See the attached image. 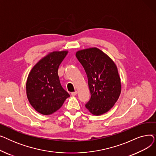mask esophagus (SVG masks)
Returning a JSON list of instances; mask_svg holds the SVG:
<instances>
[{
  "label": "esophagus",
  "mask_w": 156,
  "mask_h": 156,
  "mask_svg": "<svg viewBox=\"0 0 156 156\" xmlns=\"http://www.w3.org/2000/svg\"><path fill=\"white\" fill-rule=\"evenodd\" d=\"M77 94H78V92H77V91H75V92H72V93H71V95H72V96H75Z\"/></svg>",
  "instance_id": "obj_1"
}]
</instances>
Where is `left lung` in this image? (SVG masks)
<instances>
[{
	"mask_svg": "<svg viewBox=\"0 0 156 156\" xmlns=\"http://www.w3.org/2000/svg\"><path fill=\"white\" fill-rule=\"evenodd\" d=\"M76 57L87 73L91 94L85 107L94 115H102L113 107L121 94V83L116 65L97 47L78 51Z\"/></svg>",
	"mask_w": 156,
	"mask_h": 156,
	"instance_id": "8db88e82",
	"label": "left lung"
}]
</instances>
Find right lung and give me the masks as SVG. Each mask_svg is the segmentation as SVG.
<instances>
[{"label": "right lung", "instance_id": "1", "mask_svg": "<svg viewBox=\"0 0 156 156\" xmlns=\"http://www.w3.org/2000/svg\"><path fill=\"white\" fill-rule=\"evenodd\" d=\"M68 51L48 52L32 68L27 81V95L40 114L50 115L59 109L69 94L62 87L57 74Z\"/></svg>", "mask_w": 156, "mask_h": 156}]
</instances>
